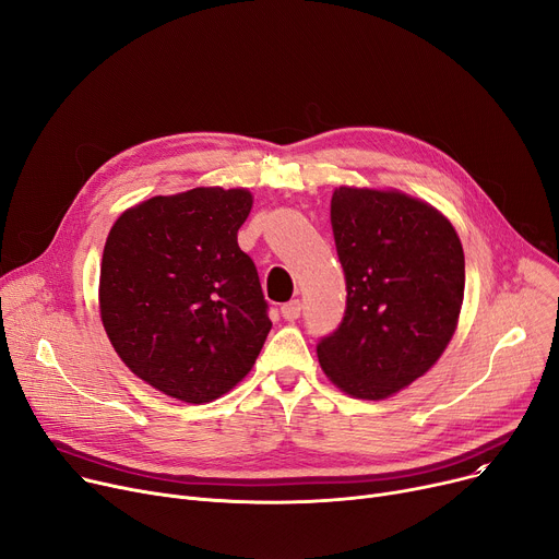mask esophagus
I'll use <instances>...</instances> for the list:
<instances>
[{"label":"esophagus","instance_id":"obj_1","mask_svg":"<svg viewBox=\"0 0 559 559\" xmlns=\"http://www.w3.org/2000/svg\"><path fill=\"white\" fill-rule=\"evenodd\" d=\"M281 314H283V319H287V321L299 319V317H301V301H299V299H292V301L283 304V306H281Z\"/></svg>","mask_w":559,"mask_h":559}]
</instances>
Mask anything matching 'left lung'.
<instances>
[{"label": "left lung", "instance_id": "obj_1", "mask_svg": "<svg viewBox=\"0 0 559 559\" xmlns=\"http://www.w3.org/2000/svg\"><path fill=\"white\" fill-rule=\"evenodd\" d=\"M331 224L346 281L340 326L317 356L356 399H388L451 342L464 297V251L451 222L401 192L337 188Z\"/></svg>", "mask_w": 559, "mask_h": 559}]
</instances>
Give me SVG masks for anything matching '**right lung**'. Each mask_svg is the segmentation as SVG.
Wrapping results in <instances>:
<instances>
[{"mask_svg": "<svg viewBox=\"0 0 559 559\" xmlns=\"http://www.w3.org/2000/svg\"><path fill=\"white\" fill-rule=\"evenodd\" d=\"M251 203L247 190L194 188L129 209L108 233L104 329L122 362L171 399H219L267 340L270 304L238 247Z\"/></svg>", "mask_w": 559, "mask_h": 559, "instance_id": "add662e5", "label": "right lung"}]
</instances>
